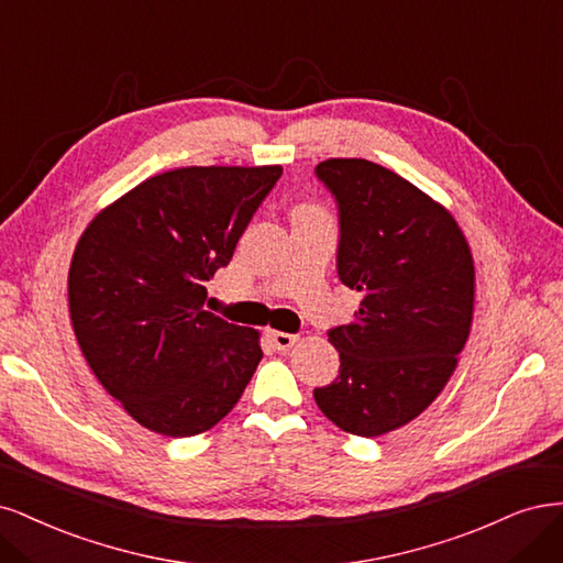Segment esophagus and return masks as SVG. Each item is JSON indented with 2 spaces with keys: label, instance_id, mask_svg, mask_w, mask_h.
Here are the masks:
<instances>
[{
  "label": "esophagus",
  "instance_id": "1",
  "mask_svg": "<svg viewBox=\"0 0 563 563\" xmlns=\"http://www.w3.org/2000/svg\"><path fill=\"white\" fill-rule=\"evenodd\" d=\"M266 336L271 339V343H274L276 351H287L292 349L297 343V334H287V332H276V330H268Z\"/></svg>",
  "mask_w": 563,
  "mask_h": 563
}]
</instances>
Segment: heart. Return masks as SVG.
I'll use <instances>...</instances> for the list:
<instances>
[{
    "instance_id": "obj_1",
    "label": "heart",
    "mask_w": 563,
    "mask_h": 563,
    "mask_svg": "<svg viewBox=\"0 0 563 563\" xmlns=\"http://www.w3.org/2000/svg\"><path fill=\"white\" fill-rule=\"evenodd\" d=\"M299 212H320V210L313 206H303V208H299Z\"/></svg>"
}]
</instances>
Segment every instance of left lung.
<instances>
[{"label":"left lung","mask_w":563,"mask_h":563,"mask_svg":"<svg viewBox=\"0 0 563 563\" xmlns=\"http://www.w3.org/2000/svg\"><path fill=\"white\" fill-rule=\"evenodd\" d=\"M339 208V280L362 295L330 330L339 376L313 390L320 411L357 438L407 426L459 365L475 306V264L451 212L365 158L316 166Z\"/></svg>","instance_id":"1"}]
</instances>
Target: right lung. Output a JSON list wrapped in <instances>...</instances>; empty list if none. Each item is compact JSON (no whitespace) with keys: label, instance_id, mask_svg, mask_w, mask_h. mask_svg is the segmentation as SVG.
<instances>
[{"label":"right lung","instance_id":"add662e5","mask_svg":"<svg viewBox=\"0 0 563 563\" xmlns=\"http://www.w3.org/2000/svg\"><path fill=\"white\" fill-rule=\"evenodd\" d=\"M280 166H191L144 179L86 227L69 264V318L102 388L166 438L206 432L255 374L260 332L206 311V283Z\"/></svg>","mask_w":563,"mask_h":563}]
</instances>
